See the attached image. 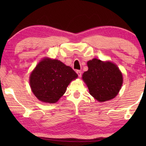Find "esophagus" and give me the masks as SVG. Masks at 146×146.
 <instances>
[{"instance_id": "34e87169", "label": "esophagus", "mask_w": 146, "mask_h": 146, "mask_svg": "<svg viewBox=\"0 0 146 146\" xmlns=\"http://www.w3.org/2000/svg\"><path fill=\"white\" fill-rule=\"evenodd\" d=\"M76 73L78 74V75L79 77H80V76H82V71H80V70H77V71H76Z\"/></svg>"}]
</instances>
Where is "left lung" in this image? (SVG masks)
<instances>
[{
	"label": "left lung",
	"mask_w": 146,
	"mask_h": 146,
	"mask_svg": "<svg viewBox=\"0 0 146 146\" xmlns=\"http://www.w3.org/2000/svg\"><path fill=\"white\" fill-rule=\"evenodd\" d=\"M88 70L82 78L91 95L99 102L115 98L122 85L123 78L119 69L111 62H102L93 58L88 62Z\"/></svg>",
	"instance_id": "1"
}]
</instances>
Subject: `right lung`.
Returning a JSON list of instances; mask_svg holds the SVG:
<instances>
[{
  "label": "right lung",
  "mask_w": 146,
  "mask_h": 146,
  "mask_svg": "<svg viewBox=\"0 0 146 146\" xmlns=\"http://www.w3.org/2000/svg\"><path fill=\"white\" fill-rule=\"evenodd\" d=\"M78 75L58 60L46 58L36 66L29 77L31 90L39 100L55 103L66 92L69 84Z\"/></svg>",
  "instance_id": "1"
}]
</instances>
